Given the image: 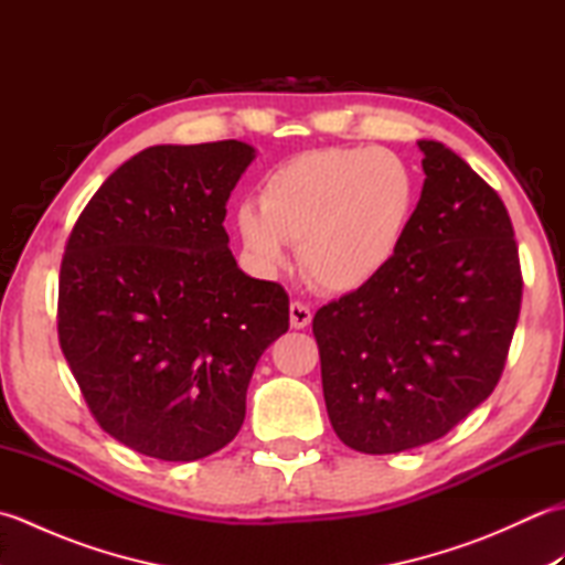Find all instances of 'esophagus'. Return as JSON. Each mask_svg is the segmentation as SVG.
<instances>
[{"mask_svg":"<svg viewBox=\"0 0 565 565\" xmlns=\"http://www.w3.org/2000/svg\"><path fill=\"white\" fill-rule=\"evenodd\" d=\"M289 316H291V328L294 330H303L310 326V318H313V313H310V306H306L303 301H294L289 306Z\"/></svg>","mask_w":565,"mask_h":565,"instance_id":"obj_1","label":"esophagus"}]
</instances>
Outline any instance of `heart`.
<instances>
[{"label":"heart","instance_id":"obj_1","mask_svg":"<svg viewBox=\"0 0 565 565\" xmlns=\"http://www.w3.org/2000/svg\"><path fill=\"white\" fill-rule=\"evenodd\" d=\"M417 206V177L383 148L310 150L271 170L235 223L259 269L281 267L298 245L306 276L326 291H354L398 255Z\"/></svg>","mask_w":565,"mask_h":565}]
</instances>
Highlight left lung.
<instances>
[{"label":"left lung","instance_id":"obj_1","mask_svg":"<svg viewBox=\"0 0 565 565\" xmlns=\"http://www.w3.org/2000/svg\"><path fill=\"white\" fill-rule=\"evenodd\" d=\"M398 255L313 318L334 435L398 454L447 435L502 376L522 306V267L498 191L435 140Z\"/></svg>","mask_w":565,"mask_h":565}]
</instances>
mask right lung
I'll use <instances>...</instances> for the list:
<instances>
[{"instance_id":"right-lung-1","label":"right lung","mask_w":565,"mask_h":565,"mask_svg":"<svg viewBox=\"0 0 565 565\" xmlns=\"http://www.w3.org/2000/svg\"><path fill=\"white\" fill-rule=\"evenodd\" d=\"M255 150L154 146L106 179L67 237L57 340L92 417L126 447L196 461L233 441L281 284L237 269L225 203Z\"/></svg>"}]
</instances>
